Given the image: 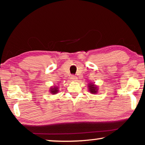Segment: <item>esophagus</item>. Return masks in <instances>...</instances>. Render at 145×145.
I'll list each match as a JSON object with an SVG mask.
<instances>
[{
	"mask_svg": "<svg viewBox=\"0 0 145 145\" xmlns=\"http://www.w3.org/2000/svg\"><path fill=\"white\" fill-rule=\"evenodd\" d=\"M71 79H72V80H73V81H77V77H76L75 75H72V76H71Z\"/></svg>",
	"mask_w": 145,
	"mask_h": 145,
	"instance_id": "1",
	"label": "esophagus"
}]
</instances>
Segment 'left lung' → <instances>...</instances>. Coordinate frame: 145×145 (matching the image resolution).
<instances>
[{
	"label": "left lung",
	"instance_id": "1",
	"mask_svg": "<svg viewBox=\"0 0 145 145\" xmlns=\"http://www.w3.org/2000/svg\"><path fill=\"white\" fill-rule=\"evenodd\" d=\"M89 90L91 93H96L97 92V88L93 84H89Z\"/></svg>",
	"mask_w": 145,
	"mask_h": 145
}]
</instances>
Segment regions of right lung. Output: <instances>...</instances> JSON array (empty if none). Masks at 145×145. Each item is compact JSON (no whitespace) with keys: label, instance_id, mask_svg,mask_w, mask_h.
I'll use <instances>...</instances> for the list:
<instances>
[{"label":"right lung","instance_id":"add662e5","mask_svg":"<svg viewBox=\"0 0 145 145\" xmlns=\"http://www.w3.org/2000/svg\"><path fill=\"white\" fill-rule=\"evenodd\" d=\"M57 89L58 88L57 87H54L53 88H51V89L50 91V92L52 93V94H56V93H57V91H58Z\"/></svg>","mask_w":145,"mask_h":145}]
</instances>
